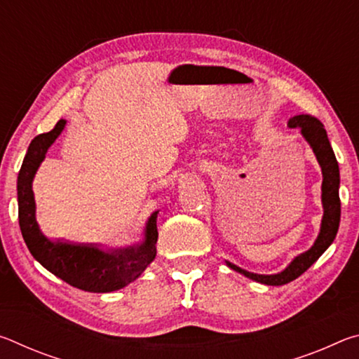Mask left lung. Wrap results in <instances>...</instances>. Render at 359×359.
Here are the masks:
<instances>
[{"mask_svg": "<svg viewBox=\"0 0 359 359\" xmlns=\"http://www.w3.org/2000/svg\"><path fill=\"white\" fill-rule=\"evenodd\" d=\"M288 126L290 128H299L302 137L306 139V142L311 145V149L313 150L315 158H317L318 165L321 168V174H323V182H321L323 218H321L320 233L317 236V239H315L313 245L309 248L307 252L297 255L282 272H277V274H255V272H248L245 269H242V267L226 261V266L231 267L233 271L245 276L247 278H250V280L263 285H272V287L290 283L301 274H304V272H306L309 267L326 252V248L332 244V241L336 239L340 223L339 165L330 144V139H327L326 130L323 128V123L315 117H311V115H294V117H291L288 120Z\"/></svg>", "mask_w": 359, "mask_h": 359, "instance_id": "1", "label": "left lung"}]
</instances>
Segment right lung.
<instances>
[{
  "label": "right lung",
  "mask_w": 359,
  "mask_h": 359,
  "mask_svg": "<svg viewBox=\"0 0 359 359\" xmlns=\"http://www.w3.org/2000/svg\"><path fill=\"white\" fill-rule=\"evenodd\" d=\"M65 126L66 120H60L52 131L36 136L23 158L17 179L20 231L29 253L53 276L90 293H111L135 282L155 259L156 217L160 210L151 212L144 228V239L133 245L102 247L47 238L36 222L33 180L47 150L62 135Z\"/></svg>",
  "instance_id": "1"
}]
</instances>
